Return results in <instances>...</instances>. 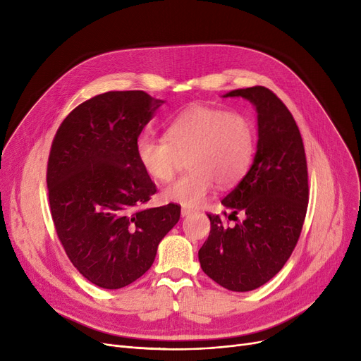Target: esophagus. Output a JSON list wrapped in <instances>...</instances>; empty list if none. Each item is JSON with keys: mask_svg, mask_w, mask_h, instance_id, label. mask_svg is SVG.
Segmentation results:
<instances>
[{"mask_svg": "<svg viewBox=\"0 0 361 361\" xmlns=\"http://www.w3.org/2000/svg\"><path fill=\"white\" fill-rule=\"evenodd\" d=\"M192 212H193L192 209H187V207H183V209H181V216H183V218H184V216H188Z\"/></svg>", "mask_w": 361, "mask_h": 361, "instance_id": "esophagus-1", "label": "esophagus"}]
</instances>
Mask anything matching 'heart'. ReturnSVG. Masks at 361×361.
I'll return each instance as SVG.
<instances>
[{
  "mask_svg": "<svg viewBox=\"0 0 361 361\" xmlns=\"http://www.w3.org/2000/svg\"><path fill=\"white\" fill-rule=\"evenodd\" d=\"M255 150L250 121L240 114L193 105L166 126L165 139L145 136L137 155L147 174L161 183L176 177L187 158V176L162 192L165 202L184 207L202 206L215 183L222 187L238 181L247 171Z\"/></svg>",
  "mask_w": 361,
  "mask_h": 361,
  "instance_id": "b5f03b06",
  "label": "heart"
}]
</instances>
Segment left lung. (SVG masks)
<instances>
[{
	"label": "left lung",
	"mask_w": 361,
	"mask_h": 361,
	"mask_svg": "<svg viewBox=\"0 0 361 361\" xmlns=\"http://www.w3.org/2000/svg\"><path fill=\"white\" fill-rule=\"evenodd\" d=\"M257 112V145L247 174L221 203L243 212L234 226L207 215L211 233L199 250L203 272L221 287L244 293L272 279L290 259L309 203L307 162L300 130L288 108L263 86L235 89ZM228 216V219H231Z\"/></svg>",
	"instance_id": "left-lung-1"
}]
</instances>
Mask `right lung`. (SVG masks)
<instances>
[{
	"mask_svg": "<svg viewBox=\"0 0 361 361\" xmlns=\"http://www.w3.org/2000/svg\"><path fill=\"white\" fill-rule=\"evenodd\" d=\"M164 102L143 90L106 92L74 108L54 137L47 184L56 235L74 268L101 288L139 279L180 219L174 203L133 211L157 193L137 137Z\"/></svg>",
	"mask_w": 361,
	"mask_h": 361,
	"instance_id": "obj_1",
	"label": "right lung"
}]
</instances>
